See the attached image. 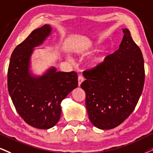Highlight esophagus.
I'll list each match as a JSON object with an SVG mask.
<instances>
[{
  "label": "esophagus",
  "mask_w": 153,
  "mask_h": 153,
  "mask_svg": "<svg viewBox=\"0 0 153 153\" xmlns=\"http://www.w3.org/2000/svg\"><path fill=\"white\" fill-rule=\"evenodd\" d=\"M84 77L82 76H79L78 77V85L79 86H81V84H82V83L84 82Z\"/></svg>",
  "instance_id": "esophagus-1"
}]
</instances>
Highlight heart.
I'll use <instances>...</instances> for the list:
<instances>
[{
    "label": "heart",
    "mask_w": 153,
    "mask_h": 153,
    "mask_svg": "<svg viewBox=\"0 0 153 153\" xmlns=\"http://www.w3.org/2000/svg\"><path fill=\"white\" fill-rule=\"evenodd\" d=\"M105 57V56L104 54H100L99 55L94 56L88 62V67L91 68V69H96V68L99 67L104 61Z\"/></svg>",
    "instance_id": "heart-1"
}]
</instances>
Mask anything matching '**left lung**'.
<instances>
[{
  "instance_id": "obj_1",
  "label": "left lung",
  "mask_w": 153,
  "mask_h": 153,
  "mask_svg": "<svg viewBox=\"0 0 153 153\" xmlns=\"http://www.w3.org/2000/svg\"><path fill=\"white\" fill-rule=\"evenodd\" d=\"M118 50L96 69L85 71L81 87L91 123L101 130L112 129L128 117L136 106L145 81L144 59L127 28Z\"/></svg>"
}]
</instances>
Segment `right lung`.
I'll list each match as a JSON object with an SVG mask.
<instances>
[{
	"instance_id": "add662e5",
	"label": "right lung",
	"mask_w": 153,
	"mask_h": 153,
	"mask_svg": "<svg viewBox=\"0 0 153 153\" xmlns=\"http://www.w3.org/2000/svg\"><path fill=\"white\" fill-rule=\"evenodd\" d=\"M50 25L35 30L18 45L11 55L7 71V88L17 112L25 121L39 129H49L59 121L61 102L78 86L75 71H57L48 69L41 76L30 71L35 48L50 36Z\"/></svg>"
}]
</instances>
